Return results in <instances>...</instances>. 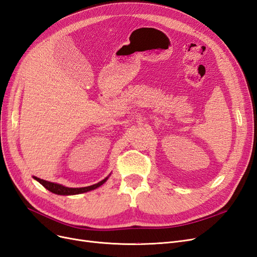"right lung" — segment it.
I'll use <instances>...</instances> for the list:
<instances>
[{
  "label": "right lung",
  "mask_w": 257,
  "mask_h": 257,
  "mask_svg": "<svg viewBox=\"0 0 257 257\" xmlns=\"http://www.w3.org/2000/svg\"><path fill=\"white\" fill-rule=\"evenodd\" d=\"M109 176L106 177L105 179H103L102 181H99V182L93 184V185H90V186H84V188H68V186H64V185L59 184V183L46 181V180H43V179H40V178L34 177V176H33V178L35 179L36 181L40 182L44 186V188H46L48 191H50L54 194H58V195L68 196V195H77V194H81V193H85V192H89V191H92V190H95V189L98 188V186L104 184L108 180Z\"/></svg>",
  "instance_id": "1"
}]
</instances>
